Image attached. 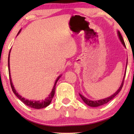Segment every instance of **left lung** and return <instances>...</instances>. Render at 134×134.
Segmentation results:
<instances>
[{
    "label": "left lung",
    "instance_id": "8db88e82",
    "mask_svg": "<svg viewBox=\"0 0 134 134\" xmlns=\"http://www.w3.org/2000/svg\"><path fill=\"white\" fill-rule=\"evenodd\" d=\"M118 36H119V38H120L121 42L122 44L124 47H126V44L125 43H124V40L123 38H122L121 35L120 31H118ZM126 68H127V67H126ZM126 70L125 71V74H124V77H123V79H122V83L121 84V86L119 88L118 90H117L116 92H115L114 94L111 95L109 98H104L103 99H100V100H91L88 99L84 97L83 96H82L81 94H79L80 98H82V99L83 100V102H85V103L88 105V106H90V107H98V106H100V105H104V104H105L106 103H107V102H109V101H110V100L112 99L113 98H114L115 96H116L117 94H118L119 92L121 91V90L122 89V86H123V83H124V77H125V76H126Z\"/></svg>",
    "mask_w": 134,
    "mask_h": 134
}]
</instances>
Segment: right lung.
Masks as SVG:
<instances>
[{
	"label": "right lung",
	"instance_id": "1",
	"mask_svg": "<svg viewBox=\"0 0 134 134\" xmlns=\"http://www.w3.org/2000/svg\"><path fill=\"white\" fill-rule=\"evenodd\" d=\"M20 32H21V30H19V32H18V35L19 34ZM10 52H9V55H8V72H9V77H10V85L11 87H12L13 92L14 93V94L16 95V96L18 97V98L20 100H21L22 102H23L24 104H25V105L29 106L31 108H34V109H43V108L46 107L47 106H48L49 104H51V101H52V98H54V96L55 94V85L57 82L58 80L59 79L61 76H58V78L57 79L55 82L54 86L53 87L52 90L51 91V93L49 94V97H47L46 99H45L44 100H28L22 97L21 95H19L18 93H17V91H16L15 88H14L13 84L12 82V79H11V75H10Z\"/></svg>",
	"mask_w": 134,
	"mask_h": 134
}]
</instances>
